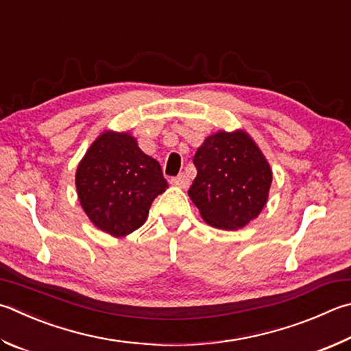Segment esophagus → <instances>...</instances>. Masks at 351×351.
I'll use <instances>...</instances> for the list:
<instances>
[{"mask_svg":"<svg viewBox=\"0 0 351 351\" xmlns=\"http://www.w3.org/2000/svg\"><path fill=\"white\" fill-rule=\"evenodd\" d=\"M170 182L173 184V186H176V187H182V189H187L189 187V178L184 175V173H181V175H178V176H175V178H171L170 180Z\"/></svg>","mask_w":351,"mask_h":351,"instance_id":"obj_1","label":"esophagus"}]
</instances>
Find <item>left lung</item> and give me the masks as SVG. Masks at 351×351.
Masks as SVG:
<instances>
[{"instance_id":"left-lung-1","label":"left lung","mask_w":351,"mask_h":351,"mask_svg":"<svg viewBox=\"0 0 351 351\" xmlns=\"http://www.w3.org/2000/svg\"><path fill=\"white\" fill-rule=\"evenodd\" d=\"M197 175L189 195L207 224L237 230L264 208L271 170L247 133L219 132L196 150Z\"/></svg>"}]
</instances>
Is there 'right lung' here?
Listing matches in <instances>:
<instances>
[{
    "label": "right lung",
    "instance_id": "right-lung-1",
    "mask_svg": "<svg viewBox=\"0 0 351 351\" xmlns=\"http://www.w3.org/2000/svg\"><path fill=\"white\" fill-rule=\"evenodd\" d=\"M167 187L161 165L129 133H103L76 170V190L86 215L117 238L141 227L152 202Z\"/></svg>",
    "mask_w": 351,
    "mask_h": 351
}]
</instances>
